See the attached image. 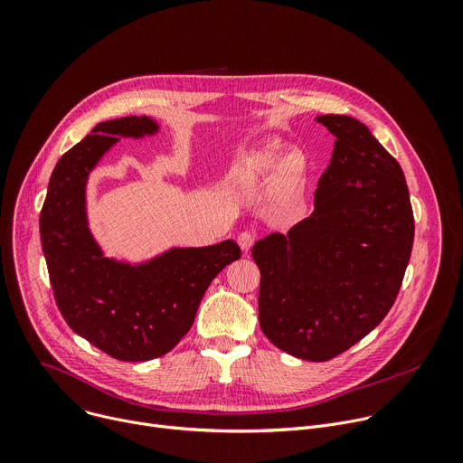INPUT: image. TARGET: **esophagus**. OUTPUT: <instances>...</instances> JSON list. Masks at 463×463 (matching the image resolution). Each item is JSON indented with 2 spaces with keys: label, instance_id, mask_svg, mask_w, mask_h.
<instances>
[{
  "label": "esophagus",
  "instance_id": "obj_1",
  "mask_svg": "<svg viewBox=\"0 0 463 463\" xmlns=\"http://www.w3.org/2000/svg\"><path fill=\"white\" fill-rule=\"evenodd\" d=\"M254 240H256V236L252 232H249V231L238 234V243H240L241 250H245V252L254 245Z\"/></svg>",
  "mask_w": 463,
  "mask_h": 463
}]
</instances>
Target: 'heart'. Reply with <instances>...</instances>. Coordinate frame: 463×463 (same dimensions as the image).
Here are the masks:
<instances>
[{
    "label": "heart",
    "instance_id": "b5f03b06",
    "mask_svg": "<svg viewBox=\"0 0 463 463\" xmlns=\"http://www.w3.org/2000/svg\"><path fill=\"white\" fill-rule=\"evenodd\" d=\"M286 148L280 141H269L254 150L247 161L245 170L250 175H266L275 170V186L284 195L297 194L307 175V159L302 152L291 150L284 156Z\"/></svg>",
    "mask_w": 463,
    "mask_h": 463
}]
</instances>
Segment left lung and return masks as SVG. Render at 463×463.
I'll return each mask as SVG.
<instances>
[{
  "instance_id": "8db88e82",
  "label": "left lung",
  "mask_w": 463,
  "mask_h": 463,
  "mask_svg": "<svg viewBox=\"0 0 463 463\" xmlns=\"http://www.w3.org/2000/svg\"><path fill=\"white\" fill-rule=\"evenodd\" d=\"M335 136L315 209L288 234L258 240V320L282 352L329 361L386 317L414 241L403 170L372 131L348 115H320Z\"/></svg>"
}]
</instances>
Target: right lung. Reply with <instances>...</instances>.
Wrapping results in <instances>:
<instances>
[{
  "mask_svg": "<svg viewBox=\"0 0 463 463\" xmlns=\"http://www.w3.org/2000/svg\"><path fill=\"white\" fill-rule=\"evenodd\" d=\"M157 129L145 115L99 122L58 159L40 214L42 249L61 317L93 346L129 363L168 354L192 327L211 282L241 256L234 240L174 247L137 266L104 256L88 227V177L120 137L141 139Z\"/></svg>",
  "mask_w": 463,
  "mask_h": 463,
  "instance_id": "obj_1",
  "label": "right lung"
}]
</instances>
